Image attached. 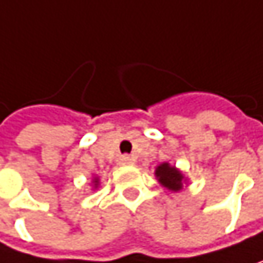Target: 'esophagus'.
I'll use <instances>...</instances> for the list:
<instances>
[{
    "mask_svg": "<svg viewBox=\"0 0 263 263\" xmlns=\"http://www.w3.org/2000/svg\"><path fill=\"white\" fill-rule=\"evenodd\" d=\"M120 163H121V165H133V163H134V159L130 157V156H121Z\"/></svg>",
    "mask_w": 263,
    "mask_h": 263,
    "instance_id": "esophagus-1",
    "label": "esophagus"
}]
</instances>
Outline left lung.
Listing matches in <instances>:
<instances>
[{
    "label": "left lung",
    "instance_id": "8db88e82",
    "mask_svg": "<svg viewBox=\"0 0 263 263\" xmlns=\"http://www.w3.org/2000/svg\"><path fill=\"white\" fill-rule=\"evenodd\" d=\"M156 178L165 189L172 190V192L182 190L184 182H185L184 175L178 170L176 166L170 165L168 162H163L156 168Z\"/></svg>",
    "mask_w": 263,
    "mask_h": 263
}]
</instances>
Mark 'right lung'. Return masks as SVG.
Here are the masks:
<instances>
[{"label": "right lung", "instance_id": "1", "mask_svg": "<svg viewBox=\"0 0 263 263\" xmlns=\"http://www.w3.org/2000/svg\"><path fill=\"white\" fill-rule=\"evenodd\" d=\"M93 182H95V189H97V187H98V178L93 179Z\"/></svg>", "mask_w": 263, "mask_h": 263}]
</instances>
